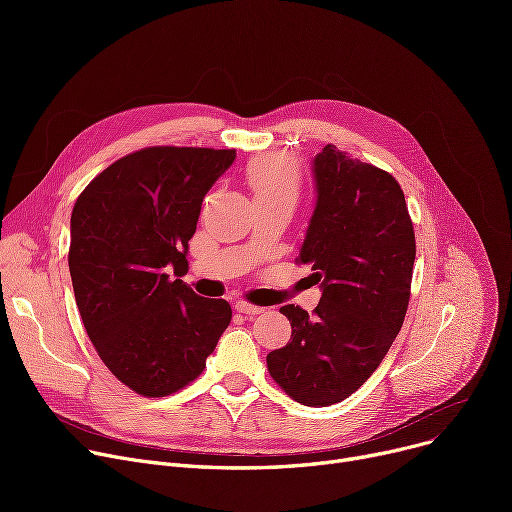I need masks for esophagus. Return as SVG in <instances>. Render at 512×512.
<instances>
[{
  "mask_svg": "<svg viewBox=\"0 0 512 512\" xmlns=\"http://www.w3.org/2000/svg\"><path fill=\"white\" fill-rule=\"evenodd\" d=\"M234 307H236L238 313H245V315H259V313L263 311V307L251 305V303H247V301H238Z\"/></svg>",
  "mask_w": 512,
  "mask_h": 512,
  "instance_id": "esophagus-1",
  "label": "esophagus"
}]
</instances>
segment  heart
Segmentation results:
<instances>
[{"instance_id": "heart-1", "label": "heart", "mask_w": 512, "mask_h": 512, "mask_svg": "<svg viewBox=\"0 0 512 512\" xmlns=\"http://www.w3.org/2000/svg\"><path fill=\"white\" fill-rule=\"evenodd\" d=\"M247 182L255 199H297L301 188V174L290 155L267 153L249 161Z\"/></svg>"}]
</instances>
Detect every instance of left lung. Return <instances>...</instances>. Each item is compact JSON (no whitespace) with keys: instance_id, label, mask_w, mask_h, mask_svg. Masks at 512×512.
<instances>
[{"instance_id":"8db88e82","label":"left lung","mask_w":512,"mask_h":512,"mask_svg":"<svg viewBox=\"0 0 512 512\" xmlns=\"http://www.w3.org/2000/svg\"><path fill=\"white\" fill-rule=\"evenodd\" d=\"M317 201L299 253L321 299L284 305L290 342L267 355L274 382L301 405L328 407L378 369L405 321L415 232L392 174L326 145L313 159Z\"/></svg>"}]
</instances>
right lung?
I'll return each instance as SVG.
<instances>
[{"label":"right lung","mask_w":512,"mask_h":512,"mask_svg":"<svg viewBox=\"0 0 512 512\" xmlns=\"http://www.w3.org/2000/svg\"><path fill=\"white\" fill-rule=\"evenodd\" d=\"M234 157V149L147 147L114 161L74 203L76 307L101 361L137 394L168 396L197 380L230 324L224 299L199 297L180 276L203 197Z\"/></svg>","instance_id":"add662e5"}]
</instances>
